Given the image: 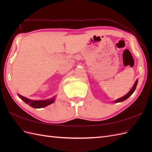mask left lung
Wrapping results in <instances>:
<instances>
[{"label": "left lung", "instance_id": "8db88e82", "mask_svg": "<svg viewBox=\"0 0 152 152\" xmlns=\"http://www.w3.org/2000/svg\"><path fill=\"white\" fill-rule=\"evenodd\" d=\"M137 80H136V81L134 85L133 86V87H132V88L131 89V91H130L129 92V93H128L126 96H123L122 98H120V99H118L116 100L115 102V103H118V102H123V101L126 100V99H127L129 97V96H131L132 95V94L134 92V91H135V89H136V86H137Z\"/></svg>", "mask_w": 152, "mask_h": 152}]
</instances>
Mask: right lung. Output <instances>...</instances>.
<instances>
[{
    "mask_svg": "<svg viewBox=\"0 0 152 152\" xmlns=\"http://www.w3.org/2000/svg\"><path fill=\"white\" fill-rule=\"evenodd\" d=\"M19 96L24 102H25L26 104H28L30 107L35 108H44L45 107H46V106L53 103L54 101V98L47 99V100H44V101H33L29 99H27L26 98H25L23 96H22L20 94H19Z\"/></svg>",
    "mask_w": 152,
    "mask_h": 152,
    "instance_id": "obj_1",
    "label": "right lung"
}]
</instances>
